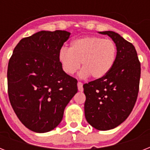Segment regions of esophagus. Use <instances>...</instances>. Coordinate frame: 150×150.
<instances>
[{"label": "esophagus", "instance_id": "obj_1", "mask_svg": "<svg viewBox=\"0 0 150 150\" xmlns=\"http://www.w3.org/2000/svg\"><path fill=\"white\" fill-rule=\"evenodd\" d=\"M77 85H78V89H79V91H80V92L83 91V87H82L83 84H82V82H78Z\"/></svg>", "mask_w": 150, "mask_h": 150}]
</instances>
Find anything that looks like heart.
Listing matches in <instances>:
<instances>
[{
	"instance_id": "heart-1",
	"label": "heart",
	"mask_w": 150,
	"mask_h": 150,
	"mask_svg": "<svg viewBox=\"0 0 150 150\" xmlns=\"http://www.w3.org/2000/svg\"><path fill=\"white\" fill-rule=\"evenodd\" d=\"M117 46L114 41L100 36H85L75 39L71 48L63 47L58 53V61L66 74L73 75L82 62L81 77L91 75L102 79L110 72L116 60Z\"/></svg>"
}]
</instances>
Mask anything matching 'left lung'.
Instances as JSON below:
<instances>
[{
  "mask_svg": "<svg viewBox=\"0 0 150 150\" xmlns=\"http://www.w3.org/2000/svg\"><path fill=\"white\" fill-rule=\"evenodd\" d=\"M100 33L116 43V60L106 76L83 85L84 109L90 125L107 131L121 125L132 110L139 93L141 65L132 43L114 32Z\"/></svg>",
  "mask_w": 150,
  "mask_h": 150,
  "instance_id": "left-lung-1",
  "label": "left lung"
}]
</instances>
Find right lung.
<instances>
[{
    "instance_id": "add662e5",
    "label": "right lung",
    "mask_w": 150,
    "mask_h": 150,
    "mask_svg": "<svg viewBox=\"0 0 150 150\" xmlns=\"http://www.w3.org/2000/svg\"><path fill=\"white\" fill-rule=\"evenodd\" d=\"M70 34L40 31L22 39L8 62L11 105L20 121L35 132L56 128L78 92L77 80L64 71L58 61L59 50Z\"/></svg>"
}]
</instances>
